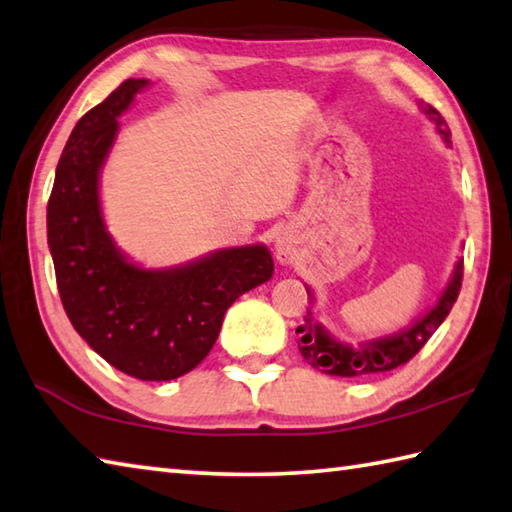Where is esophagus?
<instances>
[{
	"label": "esophagus",
	"mask_w": 512,
	"mask_h": 512,
	"mask_svg": "<svg viewBox=\"0 0 512 512\" xmlns=\"http://www.w3.org/2000/svg\"><path fill=\"white\" fill-rule=\"evenodd\" d=\"M275 255L282 264H290L293 262V255H295V248L290 244L288 237H277V244H275Z\"/></svg>",
	"instance_id": "obj_1"
}]
</instances>
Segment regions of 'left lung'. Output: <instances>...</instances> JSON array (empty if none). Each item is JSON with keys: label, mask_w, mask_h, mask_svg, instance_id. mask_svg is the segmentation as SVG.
<instances>
[{"label": "left lung", "mask_w": 512, "mask_h": 512, "mask_svg": "<svg viewBox=\"0 0 512 512\" xmlns=\"http://www.w3.org/2000/svg\"><path fill=\"white\" fill-rule=\"evenodd\" d=\"M422 110L430 117V122H435L439 135L444 137V142L450 146V128L446 119L439 115V110L430 104H422ZM462 279H464V259H459L455 266V273L450 277V284L446 286L444 295L439 297L437 306L430 310V313L419 319L415 326H410L404 333L395 337L377 339V342H368L359 348H350L346 344L335 342L333 337H328L322 328L313 322V313L310 308L306 310L304 324L297 328L299 333V353L306 359V362L322 370L326 375H337V377H359V375H373V373H386V370H393L410 362L424 344L435 333L439 324L444 322L450 308L457 302L459 290H462ZM308 299H313L310 290L306 288Z\"/></svg>", "instance_id": "1"}]
</instances>
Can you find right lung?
<instances>
[{"instance_id":"obj_1","label":"right lung","mask_w":512,"mask_h":512,"mask_svg":"<svg viewBox=\"0 0 512 512\" xmlns=\"http://www.w3.org/2000/svg\"><path fill=\"white\" fill-rule=\"evenodd\" d=\"M148 82L126 79L73 128L48 199V246L70 324L110 366L144 382L193 370L215 346L226 310L273 275L264 246L226 248L173 270L128 264L108 237L97 177L117 117Z\"/></svg>"}]
</instances>
